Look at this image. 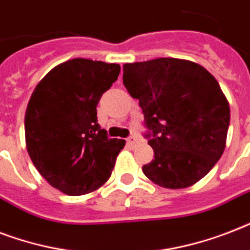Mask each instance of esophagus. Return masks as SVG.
Wrapping results in <instances>:
<instances>
[{
	"instance_id": "1",
	"label": "esophagus",
	"mask_w": 250,
	"mask_h": 250,
	"mask_svg": "<svg viewBox=\"0 0 250 250\" xmlns=\"http://www.w3.org/2000/svg\"><path fill=\"white\" fill-rule=\"evenodd\" d=\"M135 143H136V137H135V136L127 137V144H128V145H133V144H135Z\"/></svg>"
}]
</instances>
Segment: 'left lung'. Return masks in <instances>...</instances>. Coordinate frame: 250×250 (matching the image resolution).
<instances>
[{"label":"left lung","mask_w":250,"mask_h":250,"mask_svg":"<svg viewBox=\"0 0 250 250\" xmlns=\"http://www.w3.org/2000/svg\"><path fill=\"white\" fill-rule=\"evenodd\" d=\"M123 84L139 100L154 160L143 172L164 188L193 186L223 154L229 106L211 74L178 58L125 63Z\"/></svg>","instance_id":"left-lung-1"}]
</instances>
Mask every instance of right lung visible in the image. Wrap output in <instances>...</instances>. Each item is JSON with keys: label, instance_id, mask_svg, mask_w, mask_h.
I'll return each instance as SVG.
<instances>
[{"label": "right lung", "instance_id": "obj_1", "mask_svg": "<svg viewBox=\"0 0 250 250\" xmlns=\"http://www.w3.org/2000/svg\"><path fill=\"white\" fill-rule=\"evenodd\" d=\"M121 66L75 58L58 64L33 90L24 119L27 150L52 187L68 196L98 189L125 141L109 139L97 122L100 98Z\"/></svg>", "mask_w": 250, "mask_h": 250}]
</instances>
